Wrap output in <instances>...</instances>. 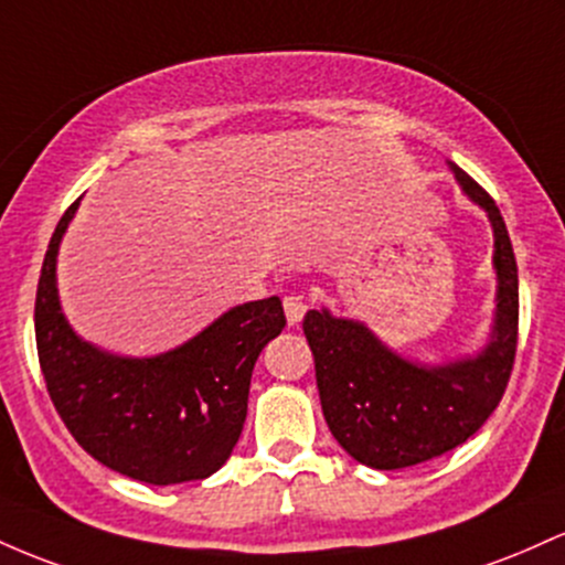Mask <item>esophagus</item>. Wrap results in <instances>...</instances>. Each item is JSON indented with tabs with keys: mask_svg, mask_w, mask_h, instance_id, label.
Masks as SVG:
<instances>
[{
	"mask_svg": "<svg viewBox=\"0 0 565 565\" xmlns=\"http://www.w3.org/2000/svg\"><path fill=\"white\" fill-rule=\"evenodd\" d=\"M282 309L288 317V326H299L301 317L307 315V301H303V296H285Z\"/></svg>",
	"mask_w": 565,
	"mask_h": 565,
	"instance_id": "esophagus-1",
	"label": "esophagus"
}]
</instances>
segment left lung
<instances>
[{"label":"left lung","mask_w":565,"mask_h":565,"mask_svg":"<svg viewBox=\"0 0 565 565\" xmlns=\"http://www.w3.org/2000/svg\"><path fill=\"white\" fill-rule=\"evenodd\" d=\"M454 181L486 213L493 234V315L483 344L440 363L392 350L363 320L309 309L303 335L315 354L322 416L339 446L373 470L422 465L472 437L510 382L518 344V264L493 200L459 164Z\"/></svg>","instance_id":"8db88e82"}]
</instances>
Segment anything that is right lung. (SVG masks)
I'll use <instances>...</instances> for the list:
<instances>
[{
  "instance_id": "add662e5",
  "label": "right lung",
  "mask_w": 565,
  "mask_h": 565,
  "mask_svg": "<svg viewBox=\"0 0 565 565\" xmlns=\"http://www.w3.org/2000/svg\"><path fill=\"white\" fill-rule=\"evenodd\" d=\"M79 200L50 237L36 288V352L50 401L74 440L125 478L149 486L211 478L243 433L253 365L285 328L282 303L277 296L237 303L160 354L100 350L74 331L58 296V250Z\"/></svg>"
}]
</instances>
